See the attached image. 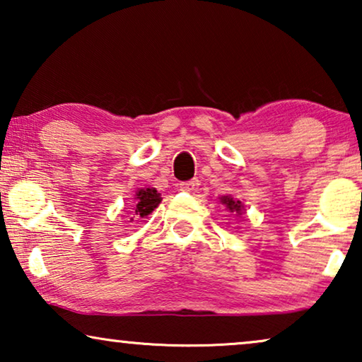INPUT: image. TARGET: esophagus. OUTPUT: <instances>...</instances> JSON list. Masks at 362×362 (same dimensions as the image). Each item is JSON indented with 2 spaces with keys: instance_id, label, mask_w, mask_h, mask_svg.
Listing matches in <instances>:
<instances>
[{
  "instance_id": "esophagus-1",
  "label": "esophagus",
  "mask_w": 362,
  "mask_h": 362,
  "mask_svg": "<svg viewBox=\"0 0 362 362\" xmlns=\"http://www.w3.org/2000/svg\"><path fill=\"white\" fill-rule=\"evenodd\" d=\"M197 187H199V181H197V180L185 181V182H181V185H180V189L186 191V192H194V191H197Z\"/></svg>"
}]
</instances>
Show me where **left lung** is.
<instances>
[{"label": "left lung", "instance_id": "1", "mask_svg": "<svg viewBox=\"0 0 362 362\" xmlns=\"http://www.w3.org/2000/svg\"><path fill=\"white\" fill-rule=\"evenodd\" d=\"M221 202H222V204H226V207L230 212H235V214H242V202L240 201H234L232 197L224 196V197H221Z\"/></svg>", "mask_w": 362, "mask_h": 362}]
</instances>
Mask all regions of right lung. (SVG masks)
<instances>
[{"instance_id": "obj_1", "label": "right lung", "mask_w": 362, "mask_h": 362, "mask_svg": "<svg viewBox=\"0 0 362 362\" xmlns=\"http://www.w3.org/2000/svg\"><path fill=\"white\" fill-rule=\"evenodd\" d=\"M161 202V197L158 194L156 189H140L136 192V206L133 207V217L140 219V217H146L151 214V211H155L158 204ZM132 217V221H133Z\"/></svg>"}]
</instances>
